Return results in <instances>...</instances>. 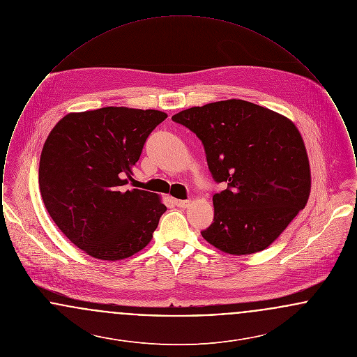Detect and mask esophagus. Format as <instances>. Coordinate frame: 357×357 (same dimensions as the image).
<instances>
[{"label": "esophagus", "mask_w": 357, "mask_h": 357, "mask_svg": "<svg viewBox=\"0 0 357 357\" xmlns=\"http://www.w3.org/2000/svg\"><path fill=\"white\" fill-rule=\"evenodd\" d=\"M174 204L178 207H187L190 204V201H179V199H174Z\"/></svg>", "instance_id": "esophagus-1"}]
</instances>
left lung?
I'll return each mask as SVG.
<instances>
[{
    "label": "left lung",
    "mask_w": 357,
    "mask_h": 357,
    "mask_svg": "<svg viewBox=\"0 0 357 357\" xmlns=\"http://www.w3.org/2000/svg\"><path fill=\"white\" fill-rule=\"evenodd\" d=\"M172 120L199 137L213 179L227 186L213 197L214 220L202 237L229 255L266 249L310 192L309 160L296 126L237 99L192 107Z\"/></svg>",
    "instance_id": "1"
}]
</instances>
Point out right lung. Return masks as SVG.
Here are the masks:
<instances>
[{"instance_id":"right-lung-1","label":"right lung","mask_w":357,"mask_h":357,"mask_svg":"<svg viewBox=\"0 0 357 357\" xmlns=\"http://www.w3.org/2000/svg\"><path fill=\"white\" fill-rule=\"evenodd\" d=\"M167 118L155 109L104 107L69 114L40 158L44 204L72 243L116 261L142 250L167 207L146 190H126L147 137Z\"/></svg>"}]
</instances>
